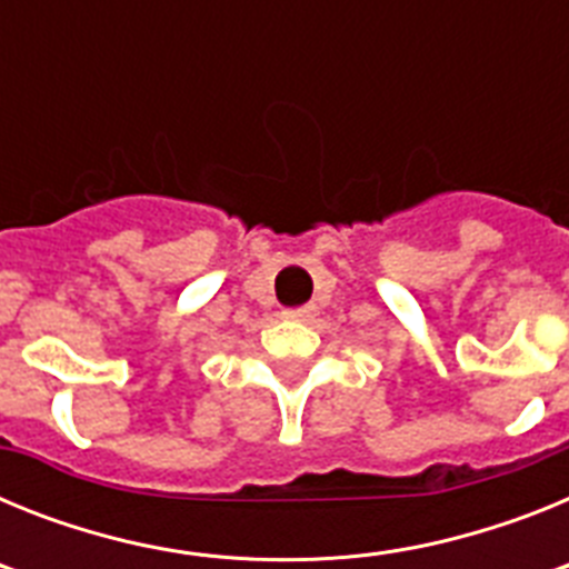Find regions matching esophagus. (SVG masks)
Listing matches in <instances>:
<instances>
[{"mask_svg":"<svg viewBox=\"0 0 569 569\" xmlns=\"http://www.w3.org/2000/svg\"><path fill=\"white\" fill-rule=\"evenodd\" d=\"M313 313H316L313 305H301V308H284V310H281V319L308 321V319H313Z\"/></svg>","mask_w":569,"mask_h":569,"instance_id":"1","label":"esophagus"}]
</instances>
